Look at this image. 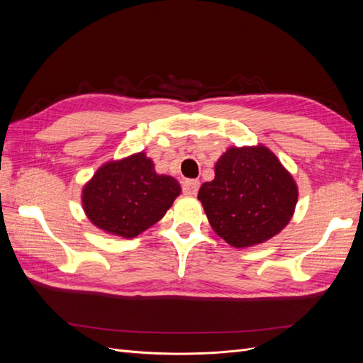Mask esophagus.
<instances>
[{"label": "esophagus", "instance_id": "34e87169", "mask_svg": "<svg viewBox=\"0 0 363 363\" xmlns=\"http://www.w3.org/2000/svg\"><path fill=\"white\" fill-rule=\"evenodd\" d=\"M200 189V182L199 180H186L182 184V191L184 195H195Z\"/></svg>", "mask_w": 363, "mask_h": 363}]
</instances>
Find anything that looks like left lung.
Returning a JSON list of instances; mask_svg holds the SVG:
<instances>
[{"label":"left lung","mask_w":363,"mask_h":363,"mask_svg":"<svg viewBox=\"0 0 363 363\" xmlns=\"http://www.w3.org/2000/svg\"><path fill=\"white\" fill-rule=\"evenodd\" d=\"M199 200L216 235L244 248L265 242L286 227L298 189L268 148H228L215 164V179L201 184Z\"/></svg>","instance_id":"left-lung-1"}]
</instances>
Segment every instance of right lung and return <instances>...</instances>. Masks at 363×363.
<instances>
[{
    "mask_svg": "<svg viewBox=\"0 0 363 363\" xmlns=\"http://www.w3.org/2000/svg\"><path fill=\"white\" fill-rule=\"evenodd\" d=\"M179 182L159 175L145 152L98 169L83 189L87 218L107 233L135 238L163 218L180 194Z\"/></svg>",
    "mask_w": 363,
    "mask_h": 363,
    "instance_id": "add662e5",
    "label": "right lung"
}]
</instances>
